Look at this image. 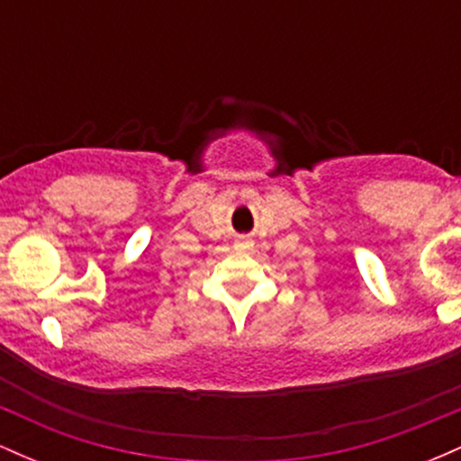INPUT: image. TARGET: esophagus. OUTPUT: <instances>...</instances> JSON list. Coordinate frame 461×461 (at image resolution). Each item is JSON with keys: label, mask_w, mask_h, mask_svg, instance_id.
I'll return each mask as SVG.
<instances>
[{"label": "esophagus", "mask_w": 461, "mask_h": 461, "mask_svg": "<svg viewBox=\"0 0 461 461\" xmlns=\"http://www.w3.org/2000/svg\"><path fill=\"white\" fill-rule=\"evenodd\" d=\"M238 247H249V240H238Z\"/></svg>", "instance_id": "34e87169"}]
</instances>
